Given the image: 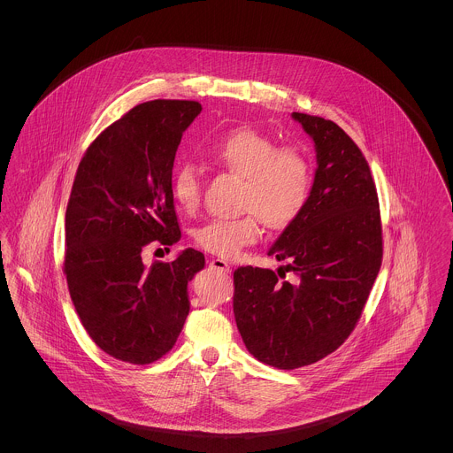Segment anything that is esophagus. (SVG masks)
<instances>
[{"label": "esophagus", "mask_w": 453, "mask_h": 453, "mask_svg": "<svg viewBox=\"0 0 453 453\" xmlns=\"http://www.w3.org/2000/svg\"><path fill=\"white\" fill-rule=\"evenodd\" d=\"M209 266L212 268V270H218V272H223V273H230V265L225 261V259H212L211 263H209Z\"/></svg>", "instance_id": "34e87169"}]
</instances>
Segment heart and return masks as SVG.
Instances as JSON below:
<instances>
[{
	"mask_svg": "<svg viewBox=\"0 0 453 453\" xmlns=\"http://www.w3.org/2000/svg\"><path fill=\"white\" fill-rule=\"evenodd\" d=\"M216 165L244 178L237 218H214L195 230V242L203 251L232 259L255 244L259 237L258 216L272 228L289 225L303 209L311 192V165L295 148H277V142L259 132L232 130L203 148ZM173 198L185 212L200 205L202 180L194 164H181L173 174Z\"/></svg>",
	"mask_w": 453,
	"mask_h": 453,
	"instance_id": "1",
	"label": "heart"
}]
</instances>
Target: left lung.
Segmentation results:
<instances>
[{"mask_svg": "<svg viewBox=\"0 0 453 453\" xmlns=\"http://www.w3.org/2000/svg\"><path fill=\"white\" fill-rule=\"evenodd\" d=\"M311 135L318 169L302 212L282 230L268 257L275 272H234V314L250 354L295 370L334 352L352 333L382 265L377 188L357 144L334 122L293 113ZM279 272V270H277Z\"/></svg>", "mask_w": 453, "mask_h": 453, "instance_id": "1", "label": "left lung"}]
</instances>
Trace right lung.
<instances>
[{
	"label": "right lung",
	"instance_id": "add662e5",
	"mask_svg": "<svg viewBox=\"0 0 453 453\" xmlns=\"http://www.w3.org/2000/svg\"><path fill=\"white\" fill-rule=\"evenodd\" d=\"M195 101H150L103 130L85 151L65 209V273L76 314L115 359L148 365L176 343L190 312L188 282L203 268L192 248L174 261L141 258L181 239L173 167Z\"/></svg>",
	"mask_w": 453,
	"mask_h": 453
}]
</instances>
